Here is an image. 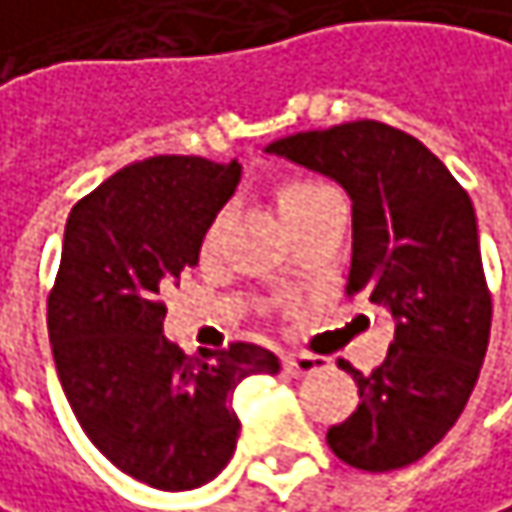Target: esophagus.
Segmentation results:
<instances>
[{
    "instance_id": "1",
    "label": "esophagus",
    "mask_w": 512,
    "mask_h": 512,
    "mask_svg": "<svg viewBox=\"0 0 512 512\" xmlns=\"http://www.w3.org/2000/svg\"><path fill=\"white\" fill-rule=\"evenodd\" d=\"M319 366H322L319 357H310V354H293V357L284 360V369H287V375H293V378L310 375V372H316Z\"/></svg>"
}]
</instances>
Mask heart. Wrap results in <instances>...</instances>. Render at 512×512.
Returning <instances> with one entry per match:
<instances>
[{
  "label": "heart",
  "instance_id": "heart-1",
  "mask_svg": "<svg viewBox=\"0 0 512 512\" xmlns=\"http://www.w3.org/2000/svg\"><path fill=\"white\" fill-rule=\"evenodd\" d=\"M325 193H331V190H328L325 184H316V181H287V184H281V187L275 190V208H278L284 222H290V219H296L302 210L310 208L313 202H319ZM219 228H222V219H216V222L210 225L208 246L216 243Z\"/></svg>",
  "mask_w": 512,
  "mask_h": 512
}]
</instances>
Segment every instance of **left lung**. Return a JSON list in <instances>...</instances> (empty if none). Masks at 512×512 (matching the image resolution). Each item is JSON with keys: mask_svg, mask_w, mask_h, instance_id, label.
I'll return each mask as SVG.
<instances>
[{"mask_svg": "<svg viewBox=\"0 0 512 512\" xmlns=\"http://www.w3.org/2000/svg\"><path fill=\"white\" fill-rule=\"evenodd\" d=\"M266 152L349 193L346 290L384 304L395 322L372 375L340 360L360 404L328 431V445L363 472L410 466L460 419L487 354L492 302L472 199L431 149L372 119L299 131Z\"/></svg>", "mask_w": 512, "mask_h": 512, "instance_id": "left-lung-1", "label": "left lung"}]
</instances>
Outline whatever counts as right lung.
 Returning a JSON list of instances; mask_svg holds the SVG:
<instances>
[{
  "label": "right lung",
  "mask_w": 512,
  "mask_h": 512,
  "mask_svg": "<svg viewBox=\"0 0 512 512\" xmlns=\"http://www.w3.org/2000/svg\"><path fill=\"white\" fill-rule=\"evenodd\" d=\"M243 166L196 155L131 163L72 208L49 293V343L81 431L117 466L155 489L213 481L240 440L237 387L275 375L255 343L190 357L166 340V284L199 263L216 213Z\"/></svg>",
  "instance_id": "add662e5"
}]
</instances>
